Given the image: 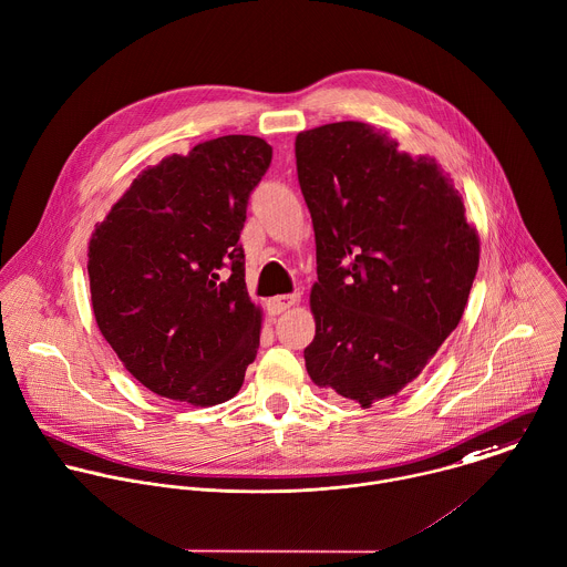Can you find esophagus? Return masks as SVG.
<instances>
[{
  "label": "esophagus",
  "instance_id": "esophagus-1",
  "mask_svg": "<svg viewBox=\"0 0 567 567\" xmlns=\"http://www.w3.org/2000/svg\"><path fill=\"white\" fill-rule=\"evenodd\" d=\"M298 296L296 293H287V296H276V298H271L269 300V311L274 313V316H278V313H285V311H289L291 307H296L298 305Z\"/></svg>",
  "mask_w": 567,
  "mask_h": 567
}]
</instances>
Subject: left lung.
Returning <instances> with one entry per match:
<instances>
[{
  "label": "left lung",
  "mask_w": 567,
  "mask_h": 567,
  "mask_svg": "<svg viewBox=\"0 0 567 567\" xmlns=\"http://www.w3.org/2000/svg\"><path fill=\"white\" fill-rule=\"evenodd\" d=\"M316 231V338L307 373L362 409L395 398L457 329L480 236L433 156H411L362 121L296 136Z\"/></svg>",
  "instance_id": "1"
}]
</instances>
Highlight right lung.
<instances>
[{
  "instance_id": "obj_1",
  "label": "right lung",
  "mask_w": 567,
  "mask_h": 567,
  "mask_svg": "<svg viewBox=\"0 0 567 567\" xmlns=\"http://www.w3.org/2000/svg\"><path fill=\"white\" fill-rule=\"evenodd\" d=\"M271 145L227 134L143 169L87 245L96 327L152 393L216 406L231 400L260 347L262 311L238 243Z\"/></svg>"
}]
</instances>
